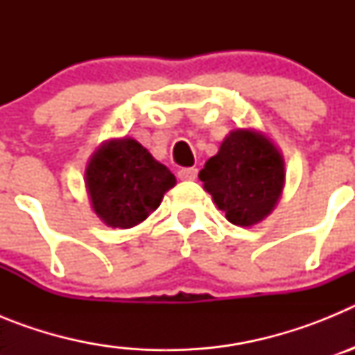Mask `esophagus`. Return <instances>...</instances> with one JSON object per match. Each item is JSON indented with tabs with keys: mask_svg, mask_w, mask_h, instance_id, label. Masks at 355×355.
Wrapping results in <instances>:
<instances>
[{
	"mask_svg": "<svg viewBox=\"0 0 355 355\" xmlns=\"http://www.w3.org/2000/svg\"><path fill=\"white\" fill-rule=\"evenodd\" d=\"M178 175H180L181 181H193L197 178V168L184 167V168H181L180 172H178Z\"/></svg>",
	"mask_w": 355,
	"mask_h": 355,
	"instance_id": "esophagus-1",
	"label": "esophagus"
}]
</instances>
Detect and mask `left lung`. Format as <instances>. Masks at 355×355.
I'll use <instances>...</instances> for the list:
<instances>
[{
    "instance_id": "left-lung-1",
    "label": "left lung",
    "mask_w": 355,
    "mask_h": 355,
    "mask_svg": "<svg viewBox=\"0 0 355 355\" xmlns=\"http://www.w3.org/2000/svg\"><path fill=\"white\" fill-rule=\"evenodd\" d=\"M205 190L231 224H258L272 213L284 187V159L265 135L231 131L199 172Z\"/></svg>"
}]
</instances>
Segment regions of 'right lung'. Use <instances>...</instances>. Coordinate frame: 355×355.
<instances>
[{
    "instance_id": "add662e5",
    "label": "right lung",
    "mask_w": 355,
    "mask_h": 355,
    "mask_svg": "<svg viewBox=\"0 0 355 355\" xmlns=\"http://www.w3.org/2000/svg\"><path fill=\"white\" fill-rule=\"evenodd\" d=\"M85 184L96 215L110 227L130 229L155 211L175 178L135 139L106 140L90 158Z\"/></svg>"
}]
</instances>
